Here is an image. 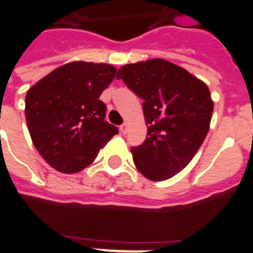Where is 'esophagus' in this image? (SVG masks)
<instances>
[{"mask_svg": "<svg viewBox=\"0 0 253 253\" xmlns=\"http://www.w3.org/2000/svg\"><path fill=\"white\" fill-rule=\"evenodd\" d=\"M120 130H122L123 134H125V133L128 131V123H124V124H123L122 126H120Z\"/></svg>", "mask_w": 253, "mask_h": 253, "instance_id": "1", "label": "esophagus"}]
</instances>
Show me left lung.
Masks as SVG:
<instances>
[{"label": "left lung", "mask_w": 253, "mask_h": 253, "mask_svg": "<svg viewBox=\"0 0 253 253\" xmlns=\"http://www.w3.org/2000/svg\"><path fill=\"white\" fill-rule=\"evenodd\" d=\"M116 79L143 99L149 128L143 143L130 149L135 167L151 181L170 178L191 162L208 133L213 112L210 89L164 59L125 64Z\"/></svg>", "instance_id": "obj_1"}]
</instances>
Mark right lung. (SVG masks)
Wrapping results in <instances>:
<instances>
[{"label": "right lung", "instance_id": "1", "mask_svg": "<svg viewBox=\"0 0 253 253\" xmlns=\"http://www.w3.org/2000/svg\"><path fill=\"white\" fill-rule=\"evenodd\" d=\"M111 64L71 62L33 85L26 95V120L33 145L50 167L76 173L97 158L119 130L104 122L102 91L115 79Z\"/></svg>", "mask_w": 253, "mask_h": 253}]
</instances>
